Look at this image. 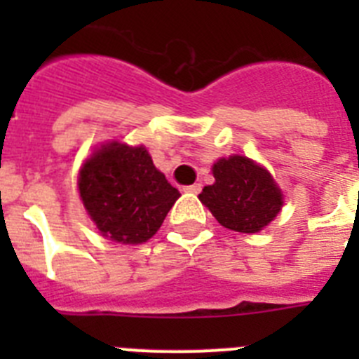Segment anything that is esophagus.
<instances>
[{
    "label": "esophagus",
    "mask_w": 359,
    "mask_h": 359,
    "mask_svg": "<svg viewBox=\"0 0 359 359\" xmlns=\"http://www.w3.org/2000/svg\"><path fill=\"white\" fill-rule=\"evenodd\" d=\"M183 190L189 192V194H199V192H201V185H199V183H194V185L183 187Z\"/></svg>",
    "instance_id": "1"
}]
</instances>
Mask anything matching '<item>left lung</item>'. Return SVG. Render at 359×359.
Segmentation results:
<instances>
[{
  "mask_svg": "<svg viewBox=\"0 0 359 359\" xmlns=\"http://www.w3.org/2000/svg\"><path fill=\"white\" fill-rule=\"evenodd\" d=\"M214 185L199 199L224 228L255 233L273 221L282 207V194L266 169L244 156H230L214 165Z\"/></svg>",
  "mask_w": 359,
  "mask_h": 359,
  "instance_id": "left-lung-1",
  "label": "left lung"
}]
</instances>
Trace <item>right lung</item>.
I'll return each mask as SVG.
<instances>
[{
	"label": "right lung",
	"mask_w": 359,
	"mask_h": 359,
	"mask_svg": "<svg viewBox=\"0 0 359 359\" xmlns=\"http://www.w3.org/2000/svg\"><path fill=\"white\" fill-rule=\"evenodd\" d=\"M86 210L104 237L123 244L151 239L180 198L144 147L107 144L79 176Z\"/></svg>",
	"instance_id": "obj_1"
}]
</instances>
